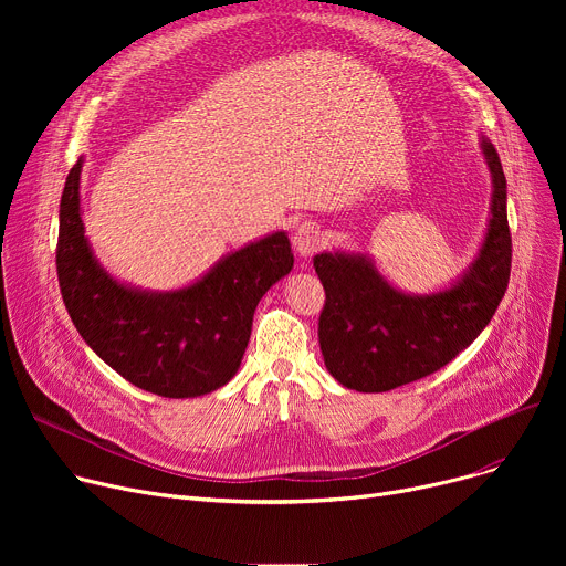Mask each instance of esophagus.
Here are the masks:
<instances>
[{"mask_svg": "<svg viewBox=\"0 0 566 566\" xmlns=\"http://www.w3.org/2000/svg\"><path fill=\"white\" fill-rule=\"evenodd\" d=\"M323 241L321 227L316 222H303L293 231V248L301 256H312Z\"/></svg>", "mask_w": 566, "mask_h": 566, "instance_id": "1", "label": "esophagus"}]
</instances>
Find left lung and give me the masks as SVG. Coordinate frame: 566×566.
I'll return each instance as SVG.
<instances>
[{
	"mask_svg": "<svg viewBox=\"0 0 566 566\" xmlns=\"http://www.w3.org/2000/svg\"><path fill=\"white\" fill-rule=\"evenodd\" d=\"M480 151L491 171L486 233L470 265L448 286L406 293L369 254L335 250L314 256L325 289L318 344L325 369L344 388L388 392L420 380L452 363L493 318L512 268L507 178L484 135Z\"/></svg>",
	"mask_w": 566,
	"mask_h": 566,
	"instance_id": "left-lung-1",
	"label": "left lung"
}]
</instances>
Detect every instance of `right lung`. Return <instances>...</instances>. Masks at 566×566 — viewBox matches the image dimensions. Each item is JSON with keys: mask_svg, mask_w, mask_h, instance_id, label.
Masks as SVG:
<instances>
[{"mask_svg": "<svg viewBox=\"0 0 566 566\" xmlns=\"http://www.w3.org/2000/svg\"><path fill=\"white\" fill-rule=\"evenodd\" d=\"M80 158L59 203L56 275L71 321L98 358L137 388L192 399L227 385L263 293L293 268L286 231L265 233L216 261L195 282L151 291L116 280L84 235Z\"/></svg>", "mask_w": 566, "mask_h": 566, "instance_id": "right-lung-1", "label": "right lung"}]
</instances>
